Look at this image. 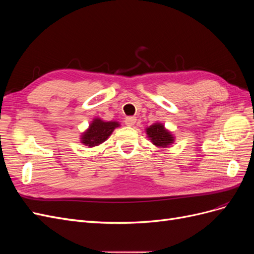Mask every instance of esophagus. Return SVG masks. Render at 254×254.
<instances>
[{
	"label": "esophagus",
	"mask_w": 254,
	"mask_h": 254,
	"mask_svg": "<svg viewBox=\"0 0 254 254\" xmlns=\"http://www.w3.org/2000/svg\"><path fill=\"white\" fill-rule=\"evenodd\" d=\"M135 122H136V118H134V117H127V118L125 119V124H126L127 126H132V125H134Z\"/></svg>",
	"instance_id": "34e87169"
}]
</instances>
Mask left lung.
I'll return each mask as SVG.
<instances>
[{"label":"left lung","instance_id":"left-lung-1","mask_svg":"<svg viewBox=\"0 0 254 254\" xmlns=\"http://www.w3.org/2000/svg\"><path fill=\"white\" fill-rule=\"evenodd\" d=\"M146 132H147V135L150 137L152 143L159 147H166L174 141L173 135L161 124L151 125L146 129Z\"/></svg>","mask_w":254,"mask_h":254}]
</instances>
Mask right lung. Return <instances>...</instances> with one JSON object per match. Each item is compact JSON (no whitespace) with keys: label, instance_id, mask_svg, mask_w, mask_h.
Segmentation results:
<instances>
[{"label":"right lung","instance_id":"add662e5","mask_svg":"<svg viewBox=\"0 0 254 254\" xmlns=\"http://www.w3.org/2000/svg\"><path fill=\"white\" fill-rule=\"evenodd\" d=\"M115 127H119L117 122H103L102 120H94L90 128L83 133L82 143L90 147L97 146L108 139Z\"/></svg>","mask_w":254,"mask_h":254}]
</instances>
